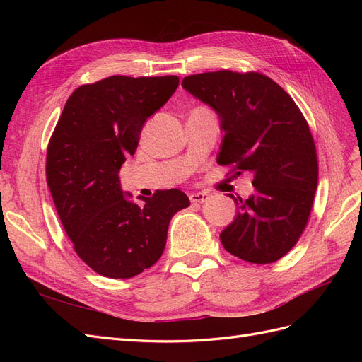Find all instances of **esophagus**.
I'll return each mask as SVG.
<instances>
[{
	"instance_id": "obj_1",
	"label": "esophagus",
	"mask_w": 362,
	"mask_h": 362,
	"mask_svg": "<svg viewBox=\"0 0 362 362\" xmlns=\"http://www.w3.org/2000/svg\"><path fill=\"white\" fill-rule=\"evenodd\" d=\"M189 198H190V201L194 202V204H202V202H205L208 198H210V194L205 193V192H196V193H190Z\"/></svg>"
}]
</instances>
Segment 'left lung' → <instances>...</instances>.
<instances>
[{"label":"left lung","mask_w":362,"mask_h":362,"mask_svg":"<svg viewBox=\"0 0 362 362\" xmlns=\"http://www.w3.org/2000/svg\"><path fill=\"white\" fill-rule=\"evenodd\" d=\"M182 87L221 117L217 163L250 172L255 193L234 196L237 216L221 234L223 247L254 264H270L298 243L310 221L319 161L308 122L293 98L259 72L189 75Z\"/></svg>","instance_id":"8db88e82"}]
</instances>
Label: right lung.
<instances>
[{
    "label": "right lung",
    "instance_id": "obj_1",
    "mask_svg": "<svg viewBox=\"0 0 362 362\" xmlns=\"http://www.w3.org/2000/svg\"><path fill=\"white\" fill-rule=\"evenodd\" d=\"M177 75H113L72 92L47 151V184L74 250L113 279L154 266L172 216L187 208L178 189L157 190L141 205L120 190L119 170L133 156L144 124L177 90Z\"/></svg>",
    "mask_w": 362,
    "mask_h": 362
}]
</instances>
